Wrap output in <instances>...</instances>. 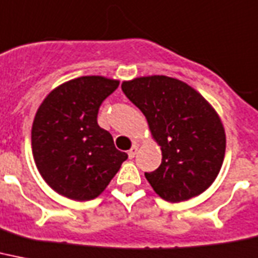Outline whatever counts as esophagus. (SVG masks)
<instances>
[{
    "label": "esophagus",
    "instance_id": "1",
    "mask_svg": "<svg viewBox=\"0 0 258 258\" xmlns=\"http://www.w3.org/2000/svg\"><path fill=\"white\" fill-rule=\"evenodd\" d=\"M138 148H139V144L134 143V146H133V147H131V150L128 151V158L130 159L135 158L136 152H138Z\"/></svg>",
    "mask_w": 258,
    "mask_h": 258
}]
</instances>
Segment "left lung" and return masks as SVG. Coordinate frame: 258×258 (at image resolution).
Returning a JSON list of instances; mask_svg holds the SVG:
<instances>
[{"label":"left lung","instance_id":"left-lung-1","mask_svg":"<svg viewBox=\"0 0 258 258\" xmlns=\"http://www.w3.org/2000/svg\"><path fill=\"white\" fill-rule=\"evenodd\" d=\"M122 90L147 119L162 147V164L146 179L162 199L179 203L215 181L225 155L223 123L195 89L164 75L123 82Z\"/></svg>","mask_w":258,"mask_h":258}]
</instances>
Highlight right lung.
<instances>
[{
  "label": "right lung",
  "instance_id": "1",
  "mask_svg": "<svg viewBox=\"0 0 258 258\" xmlns=\"http://www.w3.org/2000/svg\"><path fill=\"white\" fill-rule=\"evenodd\" d=\"M119 82L81 77L53 90L39 106L31 128L37 168L62 196L86 202L99 196L128 158L98 124V111Z\"/></svg>",
  "mask_w": 258,
  "mask_h": 258
}]
</instances>
